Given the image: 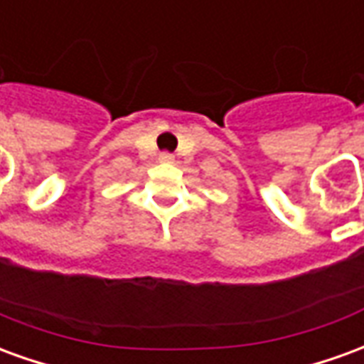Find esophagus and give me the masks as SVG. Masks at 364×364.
I'll use <instances>...</instances> for the list:
<instances>
[{
  "label": "esophagus",
  "mask_w": 364,
  "mask_h": 364,
  "mask_svg": "<svg viewBox=\"0 0 364 364\" xmlns=\"http://www.w3.org/2000/svg\"><path fill=\"white\" fill-rule=\"evenodd\" d=\"M159 161H161V164H173V154H169V151H161V154H159Z\"/></svg>",
  "instance_id": "esophagus-1"
}]
</instances>
